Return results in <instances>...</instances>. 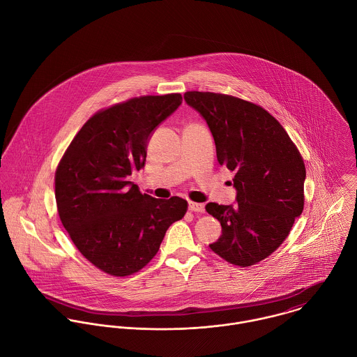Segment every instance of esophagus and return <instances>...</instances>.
I'll use <instances>...</instances> for the list:
<instances>
[{
    "label": "esophagus",
    "instance_id": "obj_1",
    "mask_svg": "<svg viewBox=\"0 0 357 357\" xmlns=\"http://www.w3.org/2000/svg\"><path fill=\"white\" fill-rule=\"evenodd\" d=\"M189 210H190L192 213H204V211H206L204 204H202V203H193V202L189 203Z\"/></svg>",
    "mask_w": 357,
    "mask_h": 357
}]
</instances>
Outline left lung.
<instances>
[{
    "label": "left lung",
    "mask_w": 357,
    "mask_h": 357,
    "mask_svg": "<svg viewBox=\"0 0 357 357\" xmlns=\"http://www.w3.org/2000/svg\"><path fill=\"white\" fill-rule=\"evenodd\" d=\"M183 96L206 119L218 162L234 172L237 204L206 206L222 226L210 248L231 265H255L283 244L303 211V158L283 126L259 105L215 92Z\"/></svg>",
    "instance_id": "1"
}]
</instances>
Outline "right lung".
Segmentation results:
<instances>
[{
	"label": "right lung",
	"mask_w": 357,
	"mask_h": 357,
	"mask_svg": "<svg viewBox=\"0 0 357 357\" xmlns=\"http://www.w3.org/2000/svg\"><path fill=\"white\" fill-rule=\"evenodd\" d=\"M181 103V93L146 95L96 112L56 167L62 225L81 255L110 276L139 272L188 211L186 200L154 199L130 181L146 161L151 131Z\"/></svg>",
	"instance_id": "1"
}]
</instances>
